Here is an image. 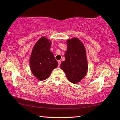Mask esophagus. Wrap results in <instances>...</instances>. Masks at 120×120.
Listing matches in <instances>:
<instances>
[{
    "instance_id": "1",
    "label": "esophagus",
    "mask_w": 120,
    "mask_h": 120,
    "mask_svg": "<svg viewBox=\"0 0 120 120\" xmlns=\"http://www.w3.org/2000/svg\"><path fill=\"white\" fill-rule=\"evenodd\" d=\"M57 62H58L59 67H60V64H61V61H60V60H58V61H57Z\"/></svg>"
}]
</instances>
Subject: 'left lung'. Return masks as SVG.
Masks as SVG:
<instances>
[{
	"instance_id": "1",
	"label": "left lung",
	"mask_w": 120,
	"mask_h": 120,
	"mask_svg": "<svg viewBox=\"0 0 120 120\" xmlns=\"http://www.w3.org/2000/svg\"><path fill=\"white\" fill-rule=\"evenodd\" d=\"M67 50L65 60L60 68L65 73L67 79L73 83H77L86 76L88 71L86 52L82 42L76 37L67 40Z\"/></svg>"
}]
</instances>
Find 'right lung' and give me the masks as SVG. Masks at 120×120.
<instances>
[{
  "mask_svg": "<svg viewBox=\"0 0 120 120\" xmlns=\"http://www.w3.org/2000/svg\"><path fill=\"white\" fill-rule=\"evenodd\" d=\"M51 41L42 37L35 44L29 59L31 73L38 80L49 78L51 73L58 66V63L50 51Z\"/></svg>",
  "mask_w": 120,
  "mask_h": 120,
  "instance_id": "1",
  "label": "right lung"
}]
</instances>
